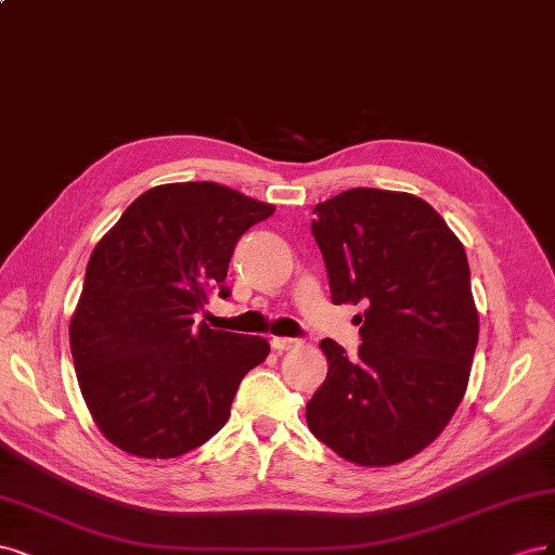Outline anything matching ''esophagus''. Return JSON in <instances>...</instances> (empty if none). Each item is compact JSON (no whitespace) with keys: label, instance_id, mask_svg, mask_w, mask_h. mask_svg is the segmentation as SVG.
I'll return each mask as SVG.
<instances>
[{"label":"esophagus","instance_id":"1","mask_svg":"<svg viewBox=\"0 0 555 555\" xmlns=\"http://www.w3.org/2000/svg\"><path fill=\"white\" fill-rule=\"evenodd\" d=\"M297 344H299L297 338H288V336H274V338H272V348L279 350V352L291 350V348H295Z\"/></svg>","mask_w":555,"mask_h":555}]
</instances>
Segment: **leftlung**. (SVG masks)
Masks as SVG:
<instances>
[{
    "label": "left lung",
    "mask_w": 555,
    "mask_h": 555,
    "mask_svg": "<svg viewBox=\"0 0 555 555\" xmlns=\"http://www.w3.org/2000/svg\"><path fill=\"white\" fill-rule=\"evenodd\" d=\"M313 214L332 301L364 313L357 357L320 341L330 369L307 424L357 466H395L431 444L466 395L479 336L468 258L413 193L350 189Z\"/></svg>",
    "instance_id": "left-lung-1"
}]
</instances>
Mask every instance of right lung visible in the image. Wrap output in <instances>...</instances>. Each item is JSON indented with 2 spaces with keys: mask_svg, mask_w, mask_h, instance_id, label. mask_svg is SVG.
<instances>
[{
  "mask_svg": "<svg viewBox=\"0 0 555 555\" xmlns=\"http://www.w3.org/2000/svg\"><path fill=\"white\" fill-rule=\"evenodd\" d=\"M274 205L217 182L160 184L135 198L87 262L70 354L99 431L121 452L175 459L230 417L270 344L195 325L237 240Z\"/></svg>",
  "mask_w": 555,
  "mask_h": 555,
  "instance_id": "right-lung-1",
  "label": "right lung"
}]
</instances>
